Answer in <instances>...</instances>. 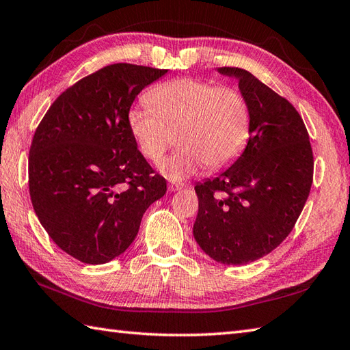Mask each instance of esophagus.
Returning a JSON list of instances; mask_svg holds the SVG:
<instances>
[{
    "label": "esophagus",
    "instance_id": "34e87169",
    "mask_svg": "<svg viewBox=\"0 0 350 350\" xmlns=\"http://www.w3.org/2000/svg\"><path fill=\"white\" fill-rule=\"evenodd\" d=\"M183 187H185L183 183H170L168 185V189L170 191H180Z\"/></svg>",
    "mask_w": 350,
    "mask_h": 350
}]
</instances>
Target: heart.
<instances>
[{"label":"heart","instance_id":"obj_1","mask_svg":"<svg viewBox=\"0 0 350 350\" xmlns=\"http://www.w3.org/2000/svg\"><path fill=\"white\" fill-rule=\"evenodd\" d=\"M147 101L130 109L127 124L153 163L163 159L176 133L180 148L161 165L170 179H185L206 163L211 168L228 165L247 144L250 112L235 88L185 77L156 88Z\"/></svg>","mask_w":350,"mask_h":350}]
</instances>
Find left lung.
<instances>
[{
    "mask_svg": "<svg viewBox=\"0 0 350 350\" xmlns=\"http://www.w3.org/2000/svg\"><path fill=\"white\" fill-rule=\"evenodd\" d=\"M218 72L238 79L250 138L228 170L196 185L193 234L217 262L243 265L269 255L293 230L310 196L314 157L302 116L288 100L241 68Z\"/></svg>",
    "mask_w": 350,
    "mask_h": 350,
    "instance_id": "left-lung-1",
    "label": "left lung"
}]
</instances>
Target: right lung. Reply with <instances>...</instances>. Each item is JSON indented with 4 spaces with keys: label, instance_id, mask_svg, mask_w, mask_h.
Instances as JSON below:
<instances>
[{
    "label": "right lung",
    "instance_id": "right-lung-1",
    "mask_svg": "<svg viewBox=\"0 0 350 350\" xmlns=\"http://www.w3.org/2000/svg\"><path fill=\"white\" fill-rule=\"evenodd\" d=\"M165 74L132 64L101 68L62 92L34 132L33 209L57 247L81 262L124 253L144 212L167 193L127 124L136 95Z\"/></svg>",
    "mask_w": 350,
    "mask_h": 350
}]
</instances>
